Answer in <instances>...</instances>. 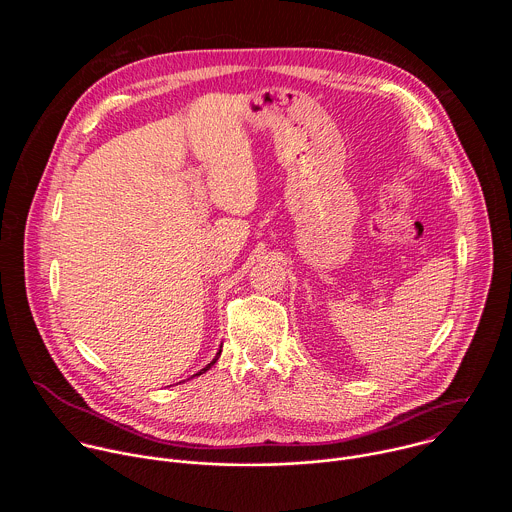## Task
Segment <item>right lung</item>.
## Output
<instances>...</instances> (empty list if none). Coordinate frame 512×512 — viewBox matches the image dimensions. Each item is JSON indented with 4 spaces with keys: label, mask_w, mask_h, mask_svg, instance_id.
I'll return each instance as SVG.
<instances>
[{
    "label": "right lung",
    "mask_w": 512,
    "mask_h": 512,
    "mask_svg": "<svg viewBox=\"0 0 512 512\" xmlns=\"http://www.w3.org/2000/svg\"><path fill=\"white\" fill-rule=\"evenodd\" d=\"M218 356H221V350H218V352H216V356H214V358H212V362H210V364H206V367H204V369H202V371H200V373H196V375H194V377H198V375H202V373H206V371H208V369H210V367H212V364H214V362H216V360H218Z\"/></svg>",
    "instance_id": "add662e5"
}]
</instances>
